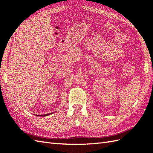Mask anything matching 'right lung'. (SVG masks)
Returning a JSON list of instances; mask_svg holds the SVG:
<instances>
[{
  "label": "right lung",
  "instance_id": "add662e5",
  "mask_svg": "<svg viewBox=\"0 0 153 153\" xmlns=\"http://www.w3.org/2000/svg\"><path fill=\"white\" fill-rule=\"evenodd\" d=\"M55 112H53V113H49V114H41V115H37V114H35V116H48V115H50V114H52L54 113Z\"/></svg>",
  "mask_w": 153,
  "mask_h": 153
}]
</instances>
